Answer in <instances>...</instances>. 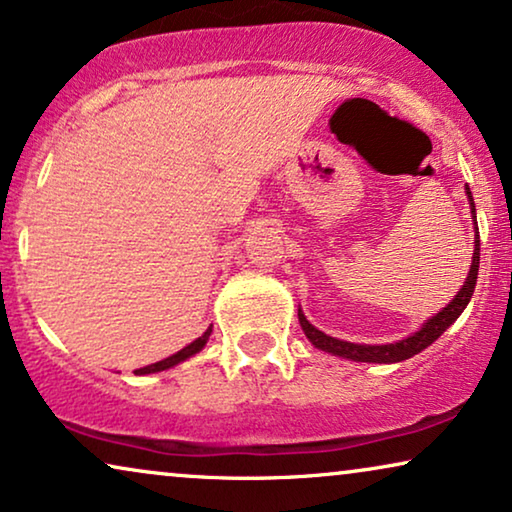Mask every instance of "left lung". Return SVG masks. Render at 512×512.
I'll use <instances>...</instances> for the list:
<instances>
[{
  "instance_id": "8db88e82",
  "label": "left lung",
  "mask_w": 512,
  "mask_h": 512,
  "mask_svg": "<svg viewBox=\"0 0 512 512\" xmlns=\"http://www.w3.org/2000/svg\"><path fill=\"white\" fill-rule=\"evenodd\" d=\"M466 198H468V205H471V214L475 221V202H473L471 188L468 186H466ZM475 233H478V221H475ZM478 268H480V235H475L471 270H468L466 282L457 291V296H454L438 314H433L431 319H426L419 331H415L412 335H408V338H403L398 342H389V345H359V342L331 338V335L319 331L317 326H312L303 314V310L298 307L300 328H303L307 340H310L314 347L321 349V352L340 356V359L361 361V363H398V361L412 359V356L424 352L426 347L433 345V342H436L440 335H443L447 328H450L454 321L459 319V314L466 310V305L471 303V296L475 291V282H478Z\"/></svg>"
}]
</instances>
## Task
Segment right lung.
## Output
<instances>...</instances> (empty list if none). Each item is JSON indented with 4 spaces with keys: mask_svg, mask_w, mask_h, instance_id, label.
<instances>
[{
    "mask_svg": "<svg viewBox=\"0 0 512 512\" xmlns=\"http://www.w3.org/2000/svg\"><path fill=\"white\" fill-rule=\"evenodd\" d=\"M209 335H212V326H209L207 331L202 333L198 340H193L191 345H186L184 349H179L177 354L167 356V359H163V361H156V363H151V366L137 368V370H135V375H151V373H160V370H170V368H174V366H179V363H184L186 359H191V356H195V354H198V352H202V347L207 345Z\"/></svg>",
    "mask_w": 512,
    "mask_h": 512,
    "instance_id": "obj_1",
    "label": "right lung"
}]
</instances>
